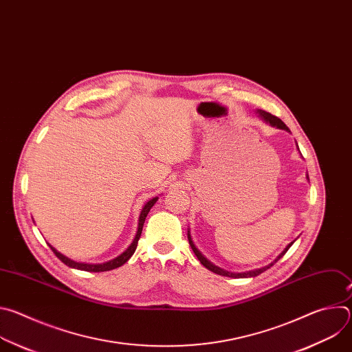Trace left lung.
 Returning a JSON list of instances; mask_svg holds the SVG:
<instances>
[{
    "label": "left lung",
    "instance_id": "1",
    "mask_svg": "<svg viewBox=\"0 0 352 352\" xmlns=\"http://www.w3.org/2000/svg\"><path fill=\"white\" fill-rule=\"evenodd\" d=\"M258 113L267 121V122H270L273 126H277V128H281V129H287L288 131V126L278 118V117H276V116H273V114H270V113H266V111H263V110H258ZM188 239H189V245H190V248H192V250H193V254L196 255V258L200 261V263H202L206 269H209L210 272H213V273H216V274H220V276H227V277H234V278H238V277H256V276H259L261 273H263L265 270H267V269H270L277 261H280L284 255H285V252L287 250L289 249V246L294 243V242H291L283 252L277 256V259L272 263V265H269V266H266V267H262V269H258V270H252V272H248V273H230V272H226V270H223V269H220V267H217V266H214L213 263H210L202 254L199 252L197 250V248L195 246V243L192 242V238H190V234H189V231H188Z\"/></svg>",
    "mask_w": 352,
    "mask_h": 352
}]
</instances>
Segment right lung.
Masks as SVG:
<instances>
[{
    "mask_svg": "<svg viewBox=\"0 0 352 352\" xmlns=\"http://www.w3.org/2000/svg\"><path fill=\"white\" fill-rule=\"evenodd\" d=\"M157 199H159V197L150 199L148 202L143 206V209H142V212H140V216H139V226H138V232H136L135 239L132 241V243L129 245V248L125 250L124 254H121L118 258H116V259H113V261H110V262H106V263H102V265L78 263V262H74V261L68 259V258H67V256H64L63 254H60L58 250H57V249H54L52 245H50V248H52V250H53V252L56 254V256H57L63 263H65L67 266L74 267V269H79V270H85V272H94V273H96V272H109V270L117 269V267L122 266L124 263H126V262L131 259V256L133 255V252L136 250V246H138V241H139L140 234H142V228H143V224H144L146 216H147V213L150 212V209L153 208V205L157 202Z\"/></svg>",
    "mask_w": 352,
    "mask_h": 352,
    "instance_id": "right-lung-1",
    "label": "right lung"
}]
</instances>
